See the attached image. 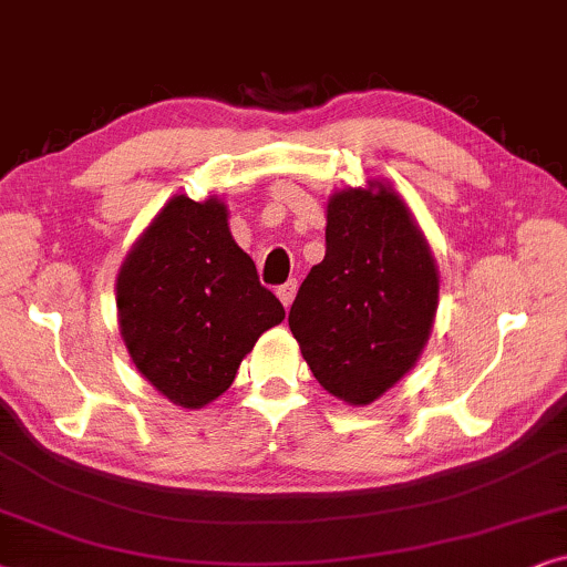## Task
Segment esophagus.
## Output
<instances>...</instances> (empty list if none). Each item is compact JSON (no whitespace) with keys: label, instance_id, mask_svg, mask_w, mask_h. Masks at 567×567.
Here are the masks:
<instances>
[{"label":"esophagus","instance_id":"1","mask_svg":"<svg viewBox=\"0 0 567 567\" xmlns=\"http://www.w3.org/2000/svg\"><path fill=\"white\" fill-rule=\"evenodd\" d=\"M296 292H298V282H296V279H288V282L279 285V288H277V298L282 300L285 308H290L292 298H296Z\"/></svg>","mask_w":567,"mask_h":567}]
</instances>
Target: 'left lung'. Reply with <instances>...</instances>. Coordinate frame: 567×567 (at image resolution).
Returning a JSON list of instances; mask_svg holds the SVG:
<instances>
[{
    "label": "left lung",
    "instance_id": "left-lung-1",
    "mask_svg": "<svg viewBox=\"0 0 567 567\" xmlns=\"http://www.w3.org/2000/svg\"><path fill=\"white\" fill-rule=\"evenodd\" d=\"M437 290L435 256L410 207L394 186L371 178L329 196L327 256L300 285L290 331L316 381L365 406L417 365Z\"/></svg>",
    "mask_w": 567,
    "mask_h": 567
}]
</instances>
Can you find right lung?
<instances>
[{"instance_id": "right-lung-1", "label": "right lung", "mask_w": 567, "mask_h": 567, "mask_svg": "<svg viewBox=\"0 0 567 567\" xmlns=\"http://www.w3.org/2000/svg\"><path fill=\"white\" fill-rule=\"evenodd\" d=\"M118 331L134 368L184 410L223 396L285 308L230 236L220 196L165 202L116 277Z\"/></svg>"}]
</instances>
